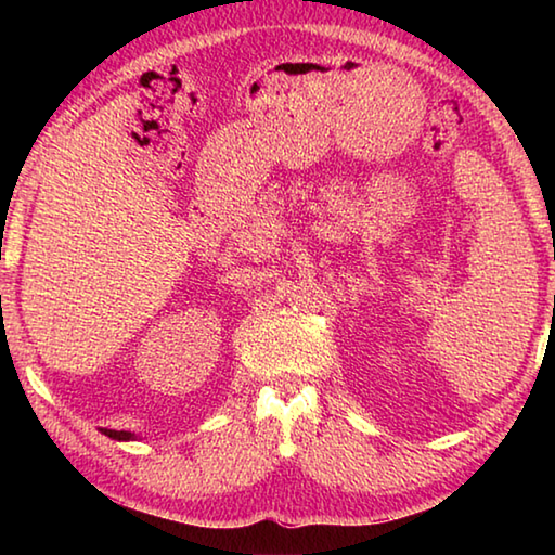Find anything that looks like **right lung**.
<instances>
[{"instance_id":"add662e5","label":"right lung","mask_w":555,"mask_h":555,"mask_svg":"<svg viewBox=\"0 0 555 555\" xmlns=\"http://www.w3.org/2000/svg\"><path fill=\"white\" fill-rule=\"evenodd\" d=\"M109 438H115V440H137V434H129V430H109Z\"/></svg>"}]
</instances>
